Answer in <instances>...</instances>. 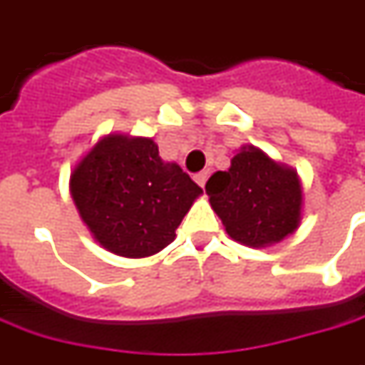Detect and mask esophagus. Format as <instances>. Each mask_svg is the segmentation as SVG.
Returning a JSON list of instances; mask_svg holds the SVG:
<instances>
[{"label":"esophagus","mask_w":365,"mask_h":365,"mask_svg":"<svg viewBox=\"0 0 365 365\" xmlns=\"http://www.w3.org/2000/svg\"><path fill=\"white\" fill-rule=\"evenodd\" d=\"M207 178H208V170H202V173H198V175H195V180H197L200 187L205 188V185H207Z\"/></svg>","instance_id":"34e87169"}]
</instances>
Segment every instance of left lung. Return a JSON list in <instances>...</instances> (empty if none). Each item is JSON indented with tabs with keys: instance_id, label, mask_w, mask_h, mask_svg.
Returning <instances> with one entry per match:
<instances>
[{
	"instance_id": "1",
	"label": "left lung",
	"mask_w": 365,
	"mask_h": 365,
	"mask_svg": "<svg viewBox=\"0 0 365 365\" xmlns=\"http://www.w3.org/2000/svg\"><path fill=\"white\" fill-rule=\"evenodd\" d=\"M207 195L228 236L250 248L276 245L302 222L298 173L255 145L240 147L228 170L208 178Z\"/></svg>"
}]
</instances>
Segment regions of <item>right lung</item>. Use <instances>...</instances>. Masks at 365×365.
<instances>
[{
	"mask_svg": "<svg viewBox=\"0 0 365 365\" xmlns=\"http://www.w3.org/2000/svg\"><path fill=\"white\" fill-rule=\"evenodd\" d=\"M73 202L89 232L113 255L145 258L175 240V230L202 195L177 163L158 157L157 143L105 135L75 165Z\"/></svg>",
	"mask_w": 365,
	"mask_h": 365,
	"instance_id": "1",
	"label": "right lung"
}]
</instances>
